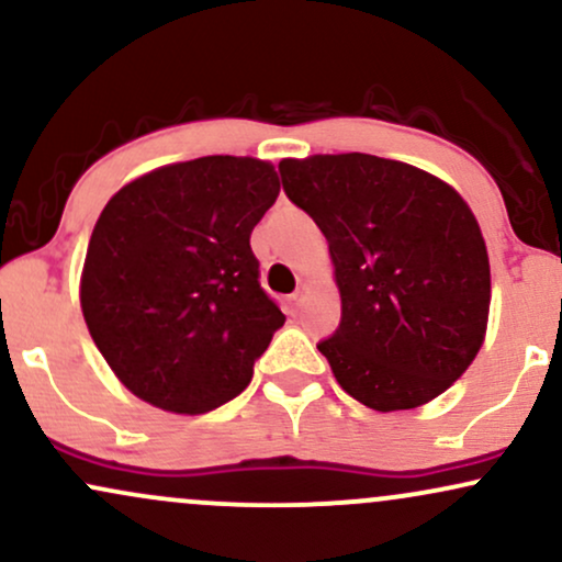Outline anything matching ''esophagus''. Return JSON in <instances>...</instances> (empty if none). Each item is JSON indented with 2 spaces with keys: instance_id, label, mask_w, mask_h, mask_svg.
Masks as SVG:
<instances>
[{
  "instance_id": "34e87169",
  "label": "esophagus",
  "mask_w": 562,
  "mask_h": 562,
  "mask_svg": "<svg viewBox=\"0 0 562 562\" xmlns=\"http://www.w3.org/2000/svg\"><path fill=\"white\" fill-rule=\"evenodd\" d=\"M288 303H290V314L299 312L301 303H303V288L295 290V293H290V295H288Z\"/></svg>"
}]
</instances>
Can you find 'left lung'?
I'll return each instance as SVG.
<instances>
[{
	"label": "left lung",
	"mask_w": 562,
	"mask_h": 562,
	"mask_svg": "<svg viewBox=\"0 0 562 562\" xmlns=\"http://www.w3.org/2000/svg\"><path fill=\"white\" fill-rule=\"evenodd\" d=\"M282 190L330 245L340 325L317 348L378 412L443 393L483 344L486 243L468 203L409 164L364 153L282 160Z\"/></svg>",
	"instance_id": "8db88e82"
}]
</instances>
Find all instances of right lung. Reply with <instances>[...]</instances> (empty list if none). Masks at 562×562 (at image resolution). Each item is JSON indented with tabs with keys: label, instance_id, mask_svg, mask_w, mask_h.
Here are the masks:
<instances>
[{
	"label": "right lung",
	"instance_id": "add662e5",
	"mask_svg": "<svg viewBox=\"0 0 562 562\" xmlns=\"http://www.w3.org/2000/svg\"><path fill=\"white\" fill-rule=\"evenodd\" d=\"M280 195L256 158L205 156L134 179L97 218L81 274L92 340L134 396L182 415L227 404L285 314L250 232Z\"/></svg>",
	"mask_w": 562,
	"mask_h": 562
}]
</instances>
